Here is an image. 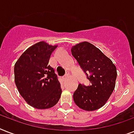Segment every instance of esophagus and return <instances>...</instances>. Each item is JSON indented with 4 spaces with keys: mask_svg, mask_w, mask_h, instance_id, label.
Wrapping results in <instances>:
<instances>
[{
    "mask_svg": "<svg viewBox=\"0 0 134 134\" xmlns=\"http://www.w3.org/2000/svg\"><path fill=\"white\" fill-rule=\"evenodd\" d=\"M69 74H65V75L64 76H63V79H64V80H67V79H69Z\"/></svg>",
    "mask_w": 134,
    "mask_h": 134,
    "instance_id": "obj_1",
    "label": "esophagus"
}]
</instances>
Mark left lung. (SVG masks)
Segmentation results:
<instances>
[{
    "label": "left lung",
    "mask_w": 134,
    "mask_h": 134,
    "mask_svg": "<svg viewBox=\"0 0 134 134\" xmlns=\"http://www.w3.org/2000/svg\"><path fill=\"white\" fill-rule=\"evenodd\" d=\"M71 51L90 83L88 86L79 85L74 92V101L84 110H97L105 105L114 90L116 67L99 48L88 42L73 46ZM88 71L89 76L86 73Z\"/></svg>",
    "instance_id": "8db88e82"
}]
</instances>
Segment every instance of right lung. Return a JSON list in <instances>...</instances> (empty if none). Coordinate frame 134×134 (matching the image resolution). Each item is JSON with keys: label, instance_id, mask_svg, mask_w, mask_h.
<instances>
[{"label": "right lung", "instance_id": "add662e5", "mask_svg": "<svg viewBox=\"0 0 134 134\" xmlns=\"http://www.w3.org/2000/svg\"><path fill=\"white\" fill-rule=\"evenodd\" d=\"M57 46L44 41L36 43L27 48L14 65V81L19 92L35 108H51L60 98V83L48 64Z\"/></svg>", "mask_w": 134, "mask_h": 134}]
</instances>
